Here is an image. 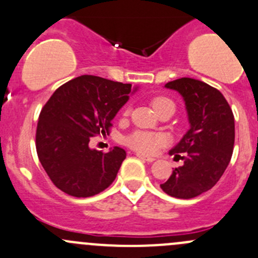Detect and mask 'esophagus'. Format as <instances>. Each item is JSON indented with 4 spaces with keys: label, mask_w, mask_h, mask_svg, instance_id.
I'll return each instance as SVG.
<instances>
[{
    "label": "esophagus",
    "mask_w": 258,
    "mask_h": 258,
    "mask_svg": "<svg viewBox=\"0 0 258 258\" xmlns=\"http://www.w3.org/2000/svg\"><path fill=\"white\" fill-rule=\"evenodd\" d=\"M137 157H139V159H141V160H145V161H147V162H152V161H155L154 157L145 156V155H142V154H137Z\"/></svg>",
    "instance_id": "34e87169"
}]
</instances>
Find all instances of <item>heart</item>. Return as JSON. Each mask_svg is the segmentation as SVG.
<instances>
[{
	"mask_svg": "<svg viewBox=\"0 0 258 258\" xmlns=\"http://www.w3.org/2000/svg\"><path fill=\"white\" fill-rule=\"evenodd\" d=\"M169 99L162 98H155L152 101V107L156 111L157 108H160L164 104L169 103ZM127 145H128L131 149L136 150V151L142 152V154L151 155L155 154L162 145L165 144V137L161 135L157 134H151V132H144V131H137L134 132L132 135H130L126 139Z\"/></svg>",
	"mask_w": 258,
	"mask_h": 258,
	"instance_id": "1",
	"label": "heart"
}]
</instances>
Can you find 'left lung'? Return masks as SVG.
Segmentation results:
<instances>
[{"label": "left lung", "instance_id": "left-lung-1", "mask_svg": "<svg viewBox=\"0 0 258 258\" xmlns=\"http://www.w3.org/2000/svg\"><path fill=\"white\" fill-rule=\"evenodd\" d=\"M182 97L189 130L169 151L184 154V165L175 167L161 184L167 196L190 199L217 184L231 161L234 145V117L228 102L218 89L192 78H180L165 84Z\"/></svg>", "mask_w": 258, "mask_h": 258}]
</instances>
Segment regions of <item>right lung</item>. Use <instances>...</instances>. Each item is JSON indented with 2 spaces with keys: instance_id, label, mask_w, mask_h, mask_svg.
<instances>
[{
  "instance_id": "add662e5",
  "label": "right lung",
  "mask_w": 258,
  "mask_h": 258,
  "mask_svg": "<svg viewBox=\"0 0 258 258\" xmlns=\"http://www.w3.org/2000/svg\"><path fill=\"white\" fill-rule=\"evenodd\" d=\"M139 87L96 76L62 84L41 109L36 151L42 167L61 191L76 198L99 194L116 179L126 151L103 154L89 147L91 137L108 134L112 119Z\"/></svg>"
}]
</instances>
